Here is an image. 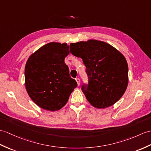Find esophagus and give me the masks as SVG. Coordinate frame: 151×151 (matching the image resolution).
<instances>
[{"instance_id": "esophagus-1", "label": "esophagus", "mask_w": 151, "mask_h": 151, "mask_svg": "<svg viewBox=\"0 0 151 151\" xmlns=\"http://www.w3.org/2000/svg\"><path fill=\"white\" fill-rule=\"evenodd\" d=\"M76 81L77 83H78V86H80V79L79 78H76Z\"/></svg>"}]
</instances>
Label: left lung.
Returning a JSON list of instances; mask_svg holds the SVG:
<instances>
[{"mask_svg":"<svg viewBox=\"0 0 151 151\" xmlns=\"http://www.w3.org/2000/svg\"><path fill=\"white\" fill-rule=\"evenodd\" d=\"M70 52L82 58L88 83L82 91L96 108L113 106L123 96L128 84V65L124 55L104 42L90 40L69 45Z\"/></svg>","mask_w":151,"mask_h":151,"instance_id":"left-lung-1","label":"left lung"}]
</instances>
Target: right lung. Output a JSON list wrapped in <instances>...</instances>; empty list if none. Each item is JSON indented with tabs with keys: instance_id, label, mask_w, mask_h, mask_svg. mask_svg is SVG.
I'll list each match as a JSON object with an SVG mask.
<instances>
[{
	"instance_id": "1",
	"label": "right lung",
	"mask_w": 151,
	"mask_h": 151,
	"mask_svg": "<svg viewBox=\"0 0 151 151\" xmlns=\"http://www.w3.org/2000/svg\"><path fill=\"white\" fill-rule=\"evenodd\" d=\"M69 48L67 44L48 43L31 55L26 62L27 92L31 100L44 109H60L77 87L64 62L69 53Z\"/></svg>"
}]
</instances>
